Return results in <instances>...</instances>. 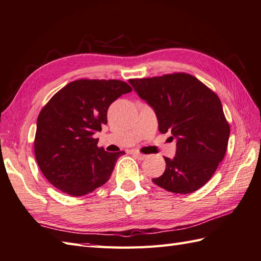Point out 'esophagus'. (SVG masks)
Here are the masks:
<instances>
[{"instance_id": "34e87169", "label": "esophagus", "mask_w": 261, "mask_h": 261, "mask_svg": "<svg viewBox=\"0 0 261 261\" xmlns=\"http://www.w3.org/2000/svg\"><path fill=\"white\" fill-rule=\"evenodd\" d=\"M133 155H135L138 160H140V161H142V160H144V159L146 158V155L142 154V153H140V152H138V151L133 152Z\"/></svg>"}]
</instances>
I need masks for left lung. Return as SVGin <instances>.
<instances>
[{
  "label": "left lung",
  "mask_w": 261,
  "mask_h": 261,
  "mask_svg": "<svg viewBox=\"0 0 261 261\" xmlns=\"http://www.w3.org/2000/svg\"><path fill=\"white\" fill-rule=\"evenodd\" d=\"M129 83L154 110L159 131L176 139L175 156L164 158L165 171L153 183L176 194L197 191L215 173L228 144L230 129L219 98L184 72Z\"/></svg>",
  "instance_id": "obj_1"
}]
</instances>
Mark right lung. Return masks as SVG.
<instances>
[{"label": "right lung", "mask_w": 261, "mask_h": 261, "mask_svg": "<svg viewBox=\"0 0 261 261\" xmlns=\"http://www.w3.org/2000/svg\"><path fill=\"white\" fill-rule=\"evenodd\" d=\"M131 87L121 80L79 79L66 85L39 112L34 151L44 176L56 189L83 196L103 185L124 151L98 148L93 135L107 124L110 105Z\"/></svg>", "instance_id": "right-lung-1"}]
</instances>
